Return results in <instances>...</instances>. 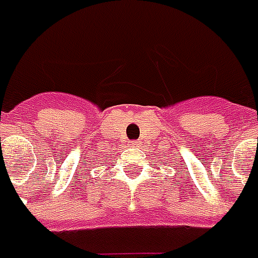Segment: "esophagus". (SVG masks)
<instances>
[{
	"mask_svg": "<svg viewBox=\"0 0 258 258\" xmlns=\"http://www.w3.org/2000/svg\"><path fill=\"white\" fill-rule=\"evenodd\" d=\"M130 146L138 147V146H140V143H138V141H131V143H130Z\"/></svg>",
	"mask_w": 258,
	"mask_h": 258,
	"instance_id": "1",
	"label": "esophagus"
}]
</instances>
